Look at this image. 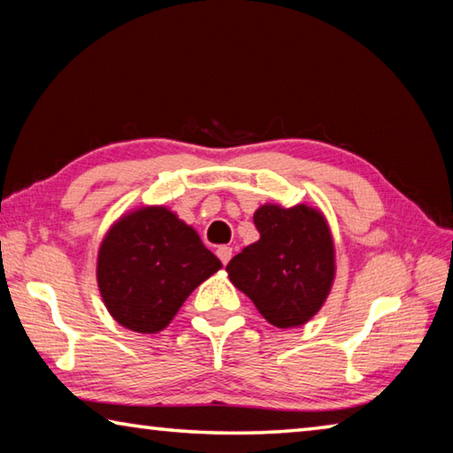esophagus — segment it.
Wrapping results in <instances>:
<instances>
[{
    "mask_svg": "<svg viewBox=\"0 0 453 453\" xmlns=\"http://www.w3.org/2000/svg\"><path fill=\"white\" fill-rule=\"evenodd\" d=\"M217 257L220 258L222 265H226L228 260H231V257H233V249L226 247V244H222V247L217 249Z\"/></svg>",
    "mask_w": 453,
    "mask_h": 453,
    "instance_id": "esophagus-1",
    "label": "esophagus"
}]
</instances>
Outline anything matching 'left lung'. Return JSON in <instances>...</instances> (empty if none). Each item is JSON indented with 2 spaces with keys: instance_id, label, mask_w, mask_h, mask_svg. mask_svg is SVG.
Instances as JSON below:
<instances>
[{
  "instance_id": "obj_1",
  "label": "left lung",
  "mask_w": 453,
  "mask_h": 453,
  "mask_svg": "<svg viewBox=\"0 0 453 453\" xmlns=\"http://www.w3.org/2000/svg\"><path fill=\"white\" fill-rule=\"evenodd\" d=\"M258 241L226 265L228 279L276 328L303 326L326 303L336 249L326 217L308 204L266 203L255 211Z\"/></svg>"
}]
</instances>
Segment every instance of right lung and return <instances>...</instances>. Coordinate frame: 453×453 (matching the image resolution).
<instances>
[{"mask_svg":"<svg viewBox=\"0 0 453 453\" xmlns=\"http://www.w3.org/2000/svg\"><path fill=\"white\" fill-rule=\"evenodd\" d=\"M220 268V260L177 212L145 204L119 217L103 236L97 287L123 328L157 334L190 292Z\"/></svg>","mask_w":453,"mask_h":453,"instance_id":"1","label":"right lung"}]
</instances>
